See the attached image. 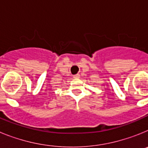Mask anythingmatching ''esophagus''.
Segmentation results:
<instances>
[{"mask_svg": "<svg viewBox=\"0 0 148 148\" xmlns=\"http://www.w3.org/2000/svg\"><path fill=\"white\" fill-rule=\"evenodd\" d=\"M73 78H80V75L79 74H76V75H73Z\"/></svg>", "mask_w": 148, "mask_h": 148, "instance_id": "1", "label": "esophagus"}]
</instances>
